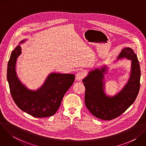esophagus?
Wrapping results in <instances>:
<instances>
[{
  "label": "esophagus",
  "instance_id": "obj_1",
  "mask_svg": "<svg viewBox=\"0 0 146 146\" xmlns=\"http://www.w3.org/2000/svg\"><path fill=\"white\" fill-rule=\"evenodd\" d=\"M86 74L84 72H78L77 74H76V79L77 81H80L81 80V79L84 78V77H85Z\"/></svg>",
  "mask_w": 146,
  "mask_h": 146
}]
</instances>
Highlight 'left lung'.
Wrapping results in <instances>:
<instances>
[{"mask_svg": "<svg viewBox=\"0 0 146 146\" xmlns=\"http://www.w3.org/2000/svg\"><path fill=\"white\" fill-rule=\"evenodd\" d=\"M126 58L132 60L131 77L123 90L113 97L104 92V73L107 70L103 67L90 72L82 80L86 88L85 104L88 110L96 117L103 120H111L125 111L135 102L139 90L140 69L136 55L131 48H124L118 59Z\"/></svg>", "mask_w": 146, "mask_h": 146, "instance_id": "left-lung-1", "label": "left lung"}]
</instances>
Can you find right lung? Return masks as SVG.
Instances as JSON below:
<instances>
[{
  "instance_id": "add662e5",
  "label": "right lung",
  "mask_w": 146,
  "mask_h": 146,
  "mask_svg": "<svg viewBox=\"0 0 146 146\" xmlns=\"http://www.w3.org/2000/svg\"><path fill=\"white\" fill-rule=\"evenodd\" d=\"M21 53V47L18 46L12 51L7 65V78L14 102L21 110L34 117L53 115L59 109L64 96L73 84L75 76L51 73L40 88L36 91H30L22 84L15 72L17 59Z\"/></svg>"
}]
</instances>
